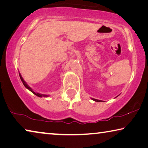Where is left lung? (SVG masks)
Wrapping results in <instances>:
<instances>
[{"label": "left lung", "instance_id": "1", "mask_svg": "<svg viewBox=\"0 0 148 148\" xmlns=\"http://www.w3.org/2000/svg\"><path fill=\"white\" fill-rule=\"evenodd\" d=\"M92 99V100L95 101H97V102H102L103 101H101V100H98V99H93V98H91Z\"/></svg>", "mask_w": 148, "mask_h": 148}]
</instances>
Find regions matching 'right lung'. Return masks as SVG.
Instances as JSON below:
<instances>
[{
  "instance_id": "1",
  "label": "right lung",
  "mask_w": 148,
  "mask_h": 148,
  "mask_svg": "<svg viewBox=\"0 0 148 148\" xmlns=\"http://www.w3.org/2000/svg\"><path fill=\"white\" fill-rule=\"evenodd\" d=\"M19 75H20V79H21V80H22V83H23V85H24V86L25 87V88H26L27 89H28V90H29L30 91H32V92L34 93V94H35L36 95H37V96H38V97H48L49 95H43V94H41V93H36V92H35V91H33V90L32 89L30 88V87L27 85V84L25 83V82L23 80V78L22 77V76H21V74H19Z\"/></svg>"
}]
</instances>
